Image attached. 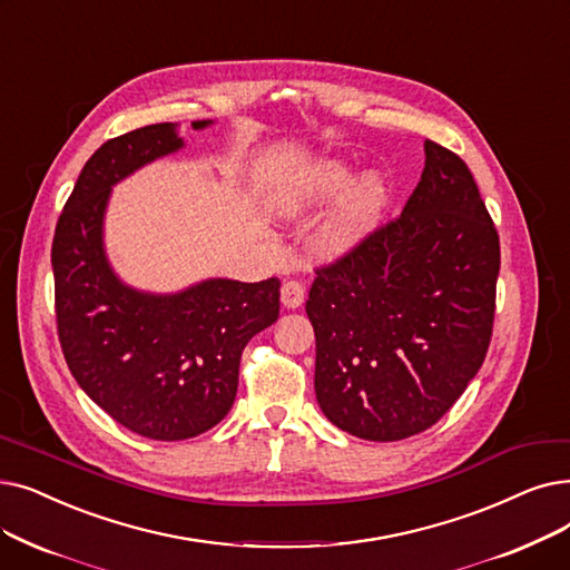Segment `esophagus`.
Wrapping results in <instances>:
<instances>
[{
	"instance_id": "34e87169",
	"label": "esophagus",
	"mask_w": 570,
	"mask_h": 570,
	"mask_svg": "<svg viewBox=\"0 0 570 570\" xmlns=\"http://www.w3.org/2000/svg\"><path fill=\"white\" fill-rule=\"evenodd\" d=\"M305 303V286L301 282H286L282 286V305L286 309H295Z\"/></svg>"
}]
</instances>
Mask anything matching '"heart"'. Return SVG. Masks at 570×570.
<instances>
[{
	"label": "heart",
	"mask_w": 570,
	"mask_h": 570,
	"mask_svg": "<svg viewBox=\"0 0 570 570\" xmlns=\"http://www.w3.org/2000/svg\"><path fill=\"white\" fill-rule=\"evenodd\" d=\"M350 179V169L340 163L321 165L312 177L301 184H293L277 193V207L291 216L307 214L321 205H326L331 197ZM386 203V188L380 175L365 171L358 179L342 190V195L331 207L324 224L318 230V249L331 258L350 254L361 239L375 228L377 218Z\"/></svg>",
	"instance_id": "obj_1"
}]
</instances>
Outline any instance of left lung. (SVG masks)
I'll list each match as a JSON object with an SVG mask.
<instances>
[{
  "label": "left lung",
  "instance_id": "8db88e82",
  "mask_svg": "<svg viewBox=\"0 0 570 570\" xmlns=\"http://www.w3.org/2000/svg\"><path fill=\"white\" fill-rule=\"evenodd\" d=\"M403 214L316 269L314 391L337 429L393 442L433 426L487 356L499 233L468 165L426 139Z\"/></svg>",
  "mask_w": 570,
  "mask_h": 570
}]
</instances>
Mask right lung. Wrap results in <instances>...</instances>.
Returning <instances> with one entry per match:
<instances>
[{"mask_svg":"<svg viewBox=\"0 0 570 570\" xmlns=\"http://www.w3.org/2000/svg\"><path fill=\"white\" fill-rule=\"evenodd\" d=\"M214 120H193L205 130ZM175 122L109 139L90 156L53 237L56 316L73 380L118 424L151 440L195 438L224 419L246 342L279 316V279H205L177 293L122 282L105 249L111 188L177 154Z\"/></svg>","mask_w":570,"mask_h":570,"instance_id":"right-lung-1","label":"right lung"}]
</instances>
